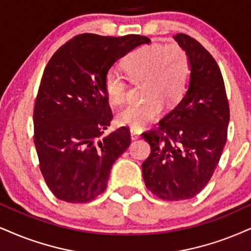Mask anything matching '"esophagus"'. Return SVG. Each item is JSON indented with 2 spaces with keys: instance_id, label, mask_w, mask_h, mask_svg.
I'll return each mask as SVG.
<instances>
[{
  "instance_id": "1",
  "label": "esophagus",
  "mask_w": 251,
  "mask_h": 251,
  "mask_svg": "<svg viewBox=\"0 0 251 251\" xmlns=\"http://www.w3.org/2000/svg\"><path fill=\"white\" fill-rule=\"evenodd\" d=\"M130 136H131V140H137V138H140V137H141V131H140V129L131 128V129H130Z\"/></svg>"
}]
</instances>
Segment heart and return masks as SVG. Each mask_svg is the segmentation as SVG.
I'll use <instances>...</instances> for the list:
<instances>
[{
	"label": "heart",
	"instance_id": "b5f03b06",
	"mask_svg": "<svg viewBox=\"0 0 251 251\" xmlns=\"http://www.w3.org/2000/svg\"><path fill=\"white\" fill-rule=\"evenodd\" d=\"M123 69L132 81L144 82L143 93L147 99L142 103L130 104L117 115L121 126L130 128L141 129L156 120L162 113L163 104L172 107L178 103L190 85V58L177 43L142 46L126 58ZM103 83L110 103H125L129 89L122 76L109 71Z\"/></svg>",
	"mask_w": 251,
	"mask_h": 251
}]
</instances>
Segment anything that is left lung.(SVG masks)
<instances>
[{"instance_id": "8db88e82", "label": "left lung", "mask_w": 251, "mask_h": 251, "mask_svg": "<svg viewBox=\"0 0 251 251\" xmlns=\"http://www.w3.org/2000/svg\"><path fill=\"white\" fill-rule=\"evenodd\" d=\"M176 42L191 63L190 85L180 102L142 136L151 147L142 164L145 186L159 199L186 200L206 186L222 154L229 104L221 71L212 54L192 37Z\"/></svg>"}]
</instances>
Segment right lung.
<instances>
[{"label":"right lung","instance_id":"1","mask_svg":"<svg viewBox=\"0 0 251 251\" xmlns=\"http://www.w3.org/2000/svg\"><path fill=\"white\" fill-rule=\"evenodd\" d=\"M148 37L82 33L46 65L33 109V142L46 185L59 200L89 202L107 188L115 160L130 145L126 126L107 136L113 113L104 76Z\"/></svg>","mask_w":251,"mask_h":251}]
</instances>
